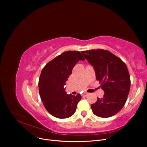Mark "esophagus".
Listing matches in <instances>:
<instances>
[{"label":"esophagus","instance_id":"1","mask_svg":"<svg viewBox=\"0 0 147 147\" xmlns=\"http://www.w3.org/2000/svg\"><path fill=\"white\" fill-rule=\"evenodd\" d=\"M88 94H88V92H84L83 93V94H82V96H84V97H86V96H87Z\"/></svg>","mask_w":147,"mask_h":147}]
</instances>
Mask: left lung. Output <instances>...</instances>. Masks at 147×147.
<instances>
[{
    "label": "left lung",
    "instance_id": "1",
    "mask_svg": "<svg viewBox=\"0 0 147 147\" xmlns=\"http://www.w3.org/2000/svg\"><path fill=\"white\" fill-rule=\"evenodd\" d=\"M81 53L94 67L96 80L104 91V97L91 104L92 112L101 118L112 117L122 109L129 92L131 79L127 66L108 50L97 49Z\"/></svg>",
    "mask_w": 147,
    "mask_h": 147
}]
</instances>
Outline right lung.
I'll return each mask as SVG.
<instances>
[{
  "mask_svg": "<svg viewBox=\"0 0 147 147\" xmlns=\"http://www.w3.org/2000/svg\"><path fill=\"white\" fill-rule=\"evenodd\" d=\"M84 58L77 51L56 56L43 68L38 80L39 94L46 110L53 117L64 119L74 114L82 96L67 94L64 86L75 65Z\"/></svg>",
  "mask_w": 147,
  "mask_h": 147,
  "instance_id": "add662e5",
  "label": "right lung"
}]
</instances>
